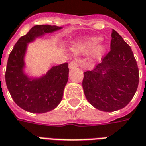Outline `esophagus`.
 I'll return each instance as SVG.
<instances>
[{
  "instance_id": "1",
  "label": "esophagus",
  "mask_w": 146,
  "mask_h": 146,
  "mask_svg": "<svg viewBox=\"0 0 146 146\" xmlns=\"http://www.w3.org/2000/svg\"><path fill=\"white\" fill-rule=\"evenodd\" d=\"M80 63V60L79 59H76V60H73L69 63V68L70 69H74L76 67H77L79 64Z\"/></svg>"
}]
</instances>
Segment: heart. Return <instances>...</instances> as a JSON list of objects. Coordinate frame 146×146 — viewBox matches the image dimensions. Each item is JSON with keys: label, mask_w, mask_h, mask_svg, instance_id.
<instances>
[{"label": "heart", "mask_w": 146, "mask_h": 146, "mask_svg": "<svg viewBox=\"0 0 146 146\" xmlns=\"http://www.w3.org/2000/svg\"><path fill=\"white\" fill-rule=\"evenodd\" d=\"M100 41V38L99 37H90V38L86 39L80 45L79 48H78V51L80 53H86L95 48L93 53V57L94 59L101 58V56L105 52L106 46L104 45H98L97 46Z\"/></svg>", "instance_id": "1"}]
</instances>
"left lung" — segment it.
<instances>
[{
	"instance_id": "obj_1",
	"label": "left lung",
	"mask_w": 146,
	"mask_h": 146,
	"mask_svg": "<svg viewBox=\"0 0 146 146\" xmlns=\"http://www.w3.org/2000/svg\"><path fill=\"white\" fill-rule=\"evenodd\" d=\"M110 50L102 62L83 73V88L88 102L103 112L124 108L132 100L139 85V68L132 49L115 31Z\"/></svg>"
}]
</instances>
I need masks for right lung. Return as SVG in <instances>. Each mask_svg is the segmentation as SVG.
Wrapping results in <instances>:
<instances>
[{
    "instance_id": "1",
    "label": "right lung",
    "mask_w": 146,
    "mask_h": 146,
    "mask_svg": "<svg viewBox=\"0 0 146 146\" xmlns=\"http://www.w3.org/2000/svg\"><path fill=\"white\" fill-rule=\"evenodd\" d=\"M51 25H36L15 43L7 64L5 80L11 97L17 105L27 112L44 113L55 109L63 98L68 81V63L53 66L43 77L30 80L22 71L27 43L44 33L60 29Z\"/></svg>"
}]
</instances>
